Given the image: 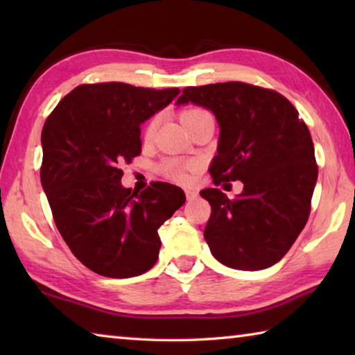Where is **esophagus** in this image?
I'll list each match as a JSON object with an SVG mask.
<instances>
[{
	"label": "esophagus",
	"mask_w": 355,
	"mask_h": 355,
	"mask_svg": "<svg viewBox=\"0 0 355 355\" xmlns=\"http://www.w3.org/2000/svg\"><path fill=\"white\" fill-rule=\"evenodd\" d=\"M184 192H186V199H188V200H194L196 197L199 196V192H197L196 189H186Z\"/></svg>",
	"instance_id": "1"
}]
</instances>
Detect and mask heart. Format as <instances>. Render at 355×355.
<instances>
[{
  "label": "heart",
  "instance_id": "1",
  "mask_svg": "<svg viewBox=\"0 0 355 355\" xmlns=\"http://www.w3.org/2000/svg\"><path fill=\"white\" fill-rule=\"evenodd\" d=\"M208 111L205 110H200V107H192V110H186L182 114V120L184 125H188L192 119L202 116V114H205ZM156 127H158V117H153L148 120V123L146 125V128H144V139H152ZM161 171L166 177H169L173 182H178V183H188L191 182V178L194 173L200 169V164L197 163V161H191V163H182V161L178 159H164L163 163H161Z\"/></svg>",
  "mask_w": 355,
  "mask_h": 355
}]
</instances>
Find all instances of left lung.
I'll list each match as a JSON object with an SVG mask.
<instances>
[{
    "label": "left lung",
    "instance_id": "obj_1",
    "mask_svg": "<svg viewBox=\"0 0 355 355\" xmlns=\"http://www.w3.org/2000/svg\"><path fill=\"white\" fill-rule=\"evenodd\" d=\"M211 110L220 127L209 166L216 186L241 180L235 199L218 188L200 191L211 205L203 232L216 260L260 271L280 261L310 216L318 178L313 141L284 95L228 81L184 87L177 103Z\"/></svg>",
    "mask_w": 355,
    "mask_h": 355
}]
</instances>
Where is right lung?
I'll return each mask as SVG.
<instances>
[{"mask_svg": "<svg viewBox=\"0 0 355 355\" xmlns=\"http://www.w3.org/2000/svg\"><path fill=\"white\" fill-rule=\"evenodd\" d=\"M180 94L127 83L81 84L59 101L42 130L40 182L64 241L105 277L147 272L158 260V228L183 205L175 184L123 188L122 164L141 155V123Z\"/></svg>", "mask_w": 355, "mask_h": 355, "instance_id": "1", "label": "right lung"}]
</instances>
